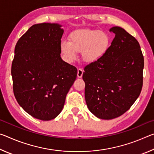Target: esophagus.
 Returning <instances> with one entry per match:
<instances>
[{
  "instance_id": "1",
  "label": "esophagus",
  "mask_w": 154,
  "mask_h": 154,
  "mask_svg": "<svg viewBox=\"0 0 154 154\" xmlns=\"http://www.w3.org/2000/svg\"><path fill=\"white\" fill-rule=\"evenodd\" d=\"M83 71L82 69H77V77L79 78H82L83 76Z\"/></svg>"
}]
</instances>
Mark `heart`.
I'll list each match as a JSON object with an SVG mask.
<instances>
[{
  "label": "heart",
  "mask_w": 154,
  "mask_h": 154,
  "mask_svg": "<svg viewBox=\"0 0 154 154\" xmlns=\"http://www.w3.org/2000/svg\"><path fill=\"white\" fill-rule=\"evenodd\" d=\"M111 44L109 33L98 30L79 29L70 34L69 41H62L60 51L66 61L71 62L77 58V52L82 51L83 60L93 63L107 53Z\"/></svg>",
  "instance_id": "heart-1"
}]
</instances>
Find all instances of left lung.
<instances>
[{
	"mask_svg": "<svg viewBox=\"0 0 154 154\" xmlns=\"http://www.w3.org/2000/svg\"><path fill=\"white\" fill-rule=\"evenodd\" d=\"M116 36L98 61L84 68L85 98L89 110L100 119L123 115L140 95L144 58L139 42L124 28H110Z\"/></svg>",
	"mask_w": 154,
	"mask_h": 154,
	"instance_id": "obj_1",
	"label": "left lung"
}]
</instances>
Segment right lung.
<instances>
[{
	"instance_id": "add662e5",
	"label": "right lung",
	"mask_w": 154,
	"mask_h": 154,
	"mask_svg": "<svg viewBox=\"0 0 154 154\" xmlns=\"http://www.w3.org/2000/svg\"><path fill=\"white\" fill-rule=\"evenodd\" d=\"M58 24H35L16 43L11 66L17 103L35 118L48 121L60 113L77 69L60 57L64 30Z\"/></svg>"
}]
</instances>
